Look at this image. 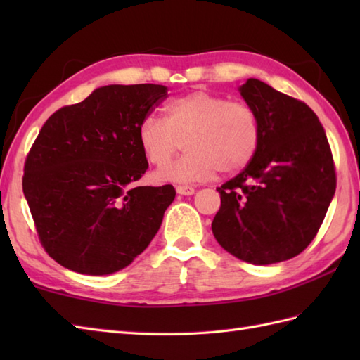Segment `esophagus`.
<instances>
[{
    "label": "esophagus",
    "mask_w": 360,
    "mask_h": 360,
    "mask_svg": "<svg viewBox=\"0 0 360 360\" xmlns=\"http://www.w3.org/2000/svg\"><path fill=\"white\" fill-rule=\"evenodd\" d=\"M176 192H178L179 195H193L195 187H192V186H178V187H176Z\"/></svg>",
    "instance_id": "esophagus-1"
}]
</instances>
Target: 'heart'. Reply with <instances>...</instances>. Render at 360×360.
I'll return each instance as SVG.
<instances>
[{
  "label": "heart",
  "mask_w": 360,
  "mask_h": 360,
  "mask_svg": "<svg viewBox=\"0 0 360 360\" xmlns=\"http://www.w3.org/2000/svg\"><path fill=\"white\" fill-rule=\"evenodd\" d=\"M184 140L188 151L156 173L159 181L192 182L212 178L218 170L241 172L257 155L262 142V122L257 110L244 101L193 91L164 106V119L143 117L137 142L145 159L165 167Z\"/></svg>",
  "instance_id": "b5f03b06"
}]
</instances>
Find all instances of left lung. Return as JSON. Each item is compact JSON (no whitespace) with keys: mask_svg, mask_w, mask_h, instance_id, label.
Returning a JSON list of instances; mask_svg holds the SVG:
<instances>
[{"mask_svg":"<svg viewBox=\"0 0 360 360\" xmlns=\"http://www.w3.org/2000/svg\"><path fill=\"white\" fill-rule=\"evenodd\" d=\"M257 110L262 142L250 164L217 190L212 232L229 254L252 264L294 258L309 246L335 192L325 129L309 106L264 82L240 88Z\"/></svg>","mask_w":360,"mask_h":360,"instance_id":"8db88e82","label":"left lung"}]
</instances>
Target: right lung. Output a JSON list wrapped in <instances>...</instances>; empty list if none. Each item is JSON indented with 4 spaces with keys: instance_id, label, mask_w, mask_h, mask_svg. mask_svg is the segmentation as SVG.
<instances>
[{
    "instance_id": "right-lung-1",
    "label": "right lung",
    "mask_w": 360,
    "mask_h": 360,
    "mask_svg": "<svg viewBox=\"0 0 360 360\" xmlns=\"http://www.w3.org/2000/svg\"><path fill=\"white\" fill-rule=\"evenodd\" d=\"M167 97L153 83L97 88L57 110L30 147L22 192L38 238L51 258L74 272L124 269L155 238L173 186H139L148 162L137 128Z\"/></svg>"
}]
</instances>
